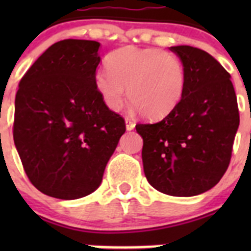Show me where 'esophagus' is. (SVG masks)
I'll return each mask as SVG.
<instances>
[{"label": "esophagus", "instance_id": "1", "mask_svg": "<svg viewBox=\"0 0 251 251\" xmlns=\"http://www.w3.org/2000/svg\"><path fill=\"white\" fill-rule=\"evenodd\" d=\"M134 127H136L134 122L129 118H126V128H127V130H133L134 129Z\"/></svg>", "mask_w": 251, "mask_h": 251}]
</instances>
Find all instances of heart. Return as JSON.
<instances>
[{
    "mask_svg": "<svg viewBox=\"0 0 251 251\" xmlns=\"http://www.w3.org/2000/svg\"><path fill=\"white\" fill-rule=\"evenodd\" d=\"M108 66L95 73L94 85L110 110L121 109L128 94L142 117L161 119L174 112L185 95V65L161 49L126 46L109 55Z\"/></svg>",
    "mask_w": 251,
    "mask_h": 251,
    "instance_id": "1",
    "label": "heart"
}]
</instances>
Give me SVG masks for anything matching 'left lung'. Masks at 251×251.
I'll return each instance as SVG.
<instances>
[{
    "mask_svg": "<svg viewBox=\"0 0 251 251\" xmlns=\"http://www.w3.org/2000/svg\"><path fill=\"white\" fill-rule=\"evenodd\" d=\"M187 72L182 100L161 122L137 124L151 186L188 197L214 187L229 167L239 109L230 74L206 51L171 46Z\"/></svg>",
    "mask_w": 251,
    "mask_h": 251,
    "instance_id": "obj_1",
    "label": "left lung"
}]
</instances>
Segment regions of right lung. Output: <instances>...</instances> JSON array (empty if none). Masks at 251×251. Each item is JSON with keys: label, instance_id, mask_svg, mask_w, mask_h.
<instances>
[{"label": "right lung", "instance_id": "obj_1", "mask_svg": "<svg viewBox=\"0 0 251 251\" xmlns=\"http://www.w3.org/2000/svg\"><path fill=\"white\" fill-rule=\"evenodd\" d=\"M100 44L55 43L19 84L13 141L28 179L48 196L75 200L100 186L105 166L126 132L124 119L94 85Z\"/></svg>", "mask_w": 251, "mask_h": 251}]
</instances>
